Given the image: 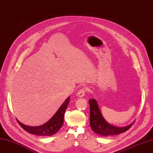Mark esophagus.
Returning a JSON list of instances; mask_svg holds the SVG:
<instances>
[{"label":"esophagus","instance_id":"obj_1","mask_svg":"<svg viewBox=\"0 0 153 153\" xmlns=\"http://www.w3.org/2000/svg\"><path fill=\"white\" fill-rule=\"evenodd\" d=\"M85 92H86V89L84 88H83L80 89L79 91L77 92V96L78 97H83V96H85Z\"/></svg>","mask_w":153,"mask_h":153}]
</instances>
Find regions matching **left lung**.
Listing matches in <instances>:
<instances>
[{
	"label": "left lung",
	"instance_id": "left-lung-1",
	"mask_svg": "<svg viewBox=\"0 0 153 153\" xmlns=\"http://www.w3.org/2000/svg\"><path fill=\"white\" fill-rule=\"evenodd\" d=\"M90 104V125L96 134L101 136H111L121 134L127 131L133 123L125 127L113 125L105 120L101 114L98 104L95 99L89 100Z\"/></svg>",
	"mask_w": 153,
	"mask_h": 153
}]
</instances>
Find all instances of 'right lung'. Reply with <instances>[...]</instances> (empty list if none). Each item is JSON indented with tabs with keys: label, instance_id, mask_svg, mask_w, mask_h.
Listing matches in <instances>:
<instances>
[{
	"label": "right lung",
	"instance_id": "right-lung-1",
	"mask_svg": "<svg viewBox=\"0 0 153 153\" xmlns=\"http://www.w3.org/2000/svg\"><path fill=\"white\" fill-rule=\"evenodd\" d=\"M70 97H68L64 101L59 108L56 112L49 121L45 124L39 125V126H28L20 122L18 120L17 121L22 128L26 131L32 134H36L41 136H52L58 132L61 128L64 122V115L69 104Z\"/></svg>",
	"mask_w": 153,
	"mask_h": 153
}]
</instances>
